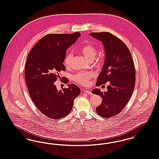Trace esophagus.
<instances>
[{"label": "esophagus", "instance_id": "1", "mask_svg": "<svg viewBox=\"0 0 159 159\" xmlns=\"http://www.w3.org/2000/svg\"><path fill=\"white\" fill-rule=\"evenodd\" d=\"M84 92L88 94H92V92H90V90H84Z\"/></svg>", "mask_w": 159, "mask_h": 159}]
</instances>
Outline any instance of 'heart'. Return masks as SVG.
<instances>
[{"label":"heart","instance_id":"heart-1","mask_svg":"<svg viewBox=\"0 0 159 159\" xmlns=\"http://www.w3.org/2000/svg\"><path fill=\"white\" fill-rule=\"evenodd\" d=\"M80 51L83 54V55L86 58L88 61L93 60L95 58L97 53L96 48L90 43H86L85 45H84L82 48H80ZM72 57V53H67L65 56L63 60V63L66 67H68L70 66ZM91 76L92 75L90 73H80L76 75L73 77V79L77 83L82 84L83 85H86L89 83V80Z\"/></svg>","mask_w":159,"mask_h":159}]
</instances>
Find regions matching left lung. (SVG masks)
Instances as JSON below:
<instances>
[{
  "label": "left lung",
  "instance_id": "left-lung-1",
  "mask_svg": "<svg viewBox=\"0 0 159 159\" xmlns=\"http://www.w3.org/2000/svg\"><path fill=\"white\" fill-rule=\"evenodd\" d=\"M90 35L102 42L106 55L96 86L110 83L107 92H101L99 89L92 91L102 99L101 104L97 107V113L110 118L120 113L132 96L135 84L134 62L129 49L120 39L108 32Z\"/></svg>",
  "mask_w": 159,
  "mask_h": 159
}]
</instances>
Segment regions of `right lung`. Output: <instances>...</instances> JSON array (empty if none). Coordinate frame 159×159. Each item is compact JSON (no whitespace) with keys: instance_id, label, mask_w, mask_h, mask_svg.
<instances>
[{"instance_id":"1","label":"right lung","mask_w":159,"mask_h":159,"mask_svg":"<svg viewBox=\"0 0 159 159\" xmlns=\"http://www.w3.org/2000/svg\"><path fill=\"white\" fill-rule=\"evenodd\" d=\"M80 35L79 32L46 35L31 49L27 59L25 80L30 96L41 112L51 119L68 115L80 93L74 84L59 91L54 84L60 77L59 73L66 70L63 62L67 48ZM63 82L68 83L69 80L65 78Z\"/></svg>"}]
</instances>
